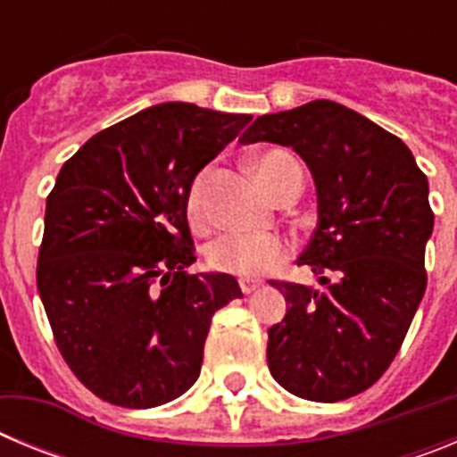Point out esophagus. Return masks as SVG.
I'll return each mask as SVG.
<instances>
[{"mask_svg": "<svg viewBox=\"0 0 457 457\" xmlns=\"http://www.w3.org/2000/svg\"><path fill=\"white\" fill-rule=\"evenodd\" d=\"M240 288H242V293L249 295V293H253V290L261 288V281H253V278H240Z\"/></svg>", "mask_w": 457, "mask_h": 457, "instance_id": "1", "label": "esophagus"}]
</instances>
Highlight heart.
I'll list each match as a JSON object with an SVG mask.
<instances>
[{"label":"heart","mask_w":457,"mask_h":457,"mask_svg":"<svg viewBox=\"0 0 457 457\" xmlns=\"http://www.w3.org/2000/svg\"><path fill=\"white\" fill-rule=\"evenodd\" d=\"M253 171L270 194H277L284 187L293 173H300V167L293 157L284 151H268L253 160ZM187 215L192 224L199 226L204 221V189L201 180L192 185L187 196ZM290 247L284 237L272 233H224L212 240L205 249V258L212 270L237 274V277H261L288 258Z\"/></svg>","instance_id":"1"}]
</instances>
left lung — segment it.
Listing matches in <instances>:
<instances>
[{"mask_svg": "<svg viewBox=\"0 0 457 457\" xmlns=\"http://www.w3.org/2000/svg\"><path fill=\"white\" fill-rule=\"evenodd\" d=\"M256 141L290 146L313 176L318 226L297 263L325 286L270 281L288 309L268 329L270 373L306 401H345L389 369L426 293V173L398 137L332 100L258 116L240 137Z\"/></svg>", "mask_w": 457, "mask_h": 457, "instance_id": "left-lung-1", "label": "left lung"}]
</instances>
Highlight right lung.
Instances as JSON below:
<instances>
[{
    "label": "right lung",
    "instance_id": "right-lung-1",
    "mask_svg": "<svg viewBox=\"0 0 457 457\" xmlns=\"http://www.w3.org/2000/svg\"><path fill=\"white\" fill-rule=\"evenodd\" d=\"M252 120L162 103L93 135L47 196L36 284L56 348L88 391L148 410L196 382L236 277L189 274L196 173Z\"/></svg>",
    "mask_w": 457,
    "mask_h": 457
}]
</instances>
